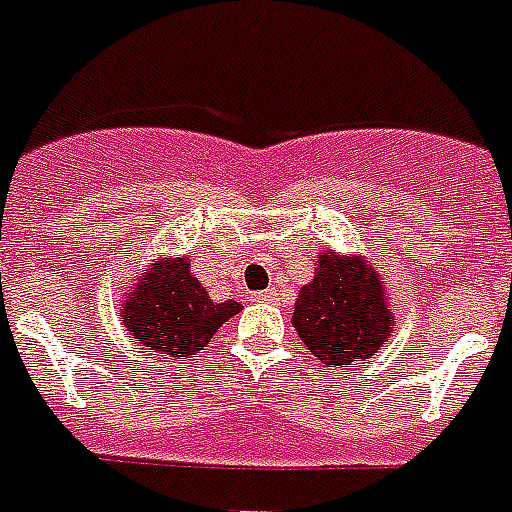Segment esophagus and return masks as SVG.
I'll return each instance as SVG.
<instances>
[{"label": "esophagus", "mask_w": 512, "mask_h": 512, "mask_svg": "<svg viewBox=\"0 0 512 512\" xmlns=\"http://www.w3.org/2000/svg\"><path fill=\"white\" fill-rule=\"evenodd\" d=\"M253 298H256V301H275L277 290H261V293H253Z\"/></svg>", "instance_id": "obj_1"}]
</instances>
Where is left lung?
<instances>
[{"label":"left lung","instance_id":"1","mask_svg":"<svg viewBox=\"0 0 512 512\" xmlns=\"http://www.w3.org/2000/svg\"><path fill=\"white\" fill-rule=\"evenodd\" d=\"M290 322L322 365L346 367L375 357L391 338L394 306L365 256L325 251L298 293Z\"/></svg>","mask_w":512,"mask_h":512}]
</instances>
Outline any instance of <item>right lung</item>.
Returning a JSON list of instances; mask_svg holds the SVG:
<instances>
[{"instance_id": "right-lung-1", "label": "right lung", "mask_w": 512, "mask_h": 512, "mask_svg": "<svg viewBox=\"0 0 512 512\" xmlns=\"http://www.w3.org/2000/svg\"><path fill=\"white\" fill-rule=\"evenodd\" d=\"M243 312V304L222 301L216 304L208 290L192 275L187 256L155 259L134 280L118 304V317L126 333L158 357L187 359L203 351L224 322Z\"/></svg>"}]
</instances>
